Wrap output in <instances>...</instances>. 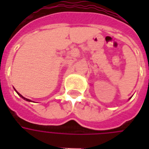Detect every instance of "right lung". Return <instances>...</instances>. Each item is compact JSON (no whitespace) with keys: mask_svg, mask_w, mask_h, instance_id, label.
I'll return each mask as SVG.
<instances>
[{"mask_svg":"<svg viewBox=\"0 0 149 149\" xmlns=\"http://www.w3.org/2000/svg\"><path fill=\"white\" fill-rule=\"evenodd\" d=\"M16 92H17V91H16ZM17 94H18V95H19V96H20V97H21V98H23V99H24V100H27V101H31L30 100H29V99H27V98H25V97H23V96H22V95H21V94L19 93H17Z\"/></svg>","mask_w":149,"mask_h":149,"instance_id":"right-lung-1","label":"right lung"}]
</instances>
